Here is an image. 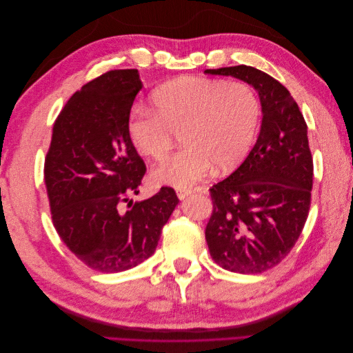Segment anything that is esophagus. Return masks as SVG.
Returning a JSON list of instances; mask_svg holds the SVG:
<instances>
[{
	"label": "esophagus",
	"instance_id": "esophagus-1",
	"mask_svg": "<svg viewBox=\"0 0 353 353\" xmlns=\"http://www.w3.org/2000/svg\"><path fill=\"white\" fill-rule=\"evenodd\" d=\"M191 194V190H176V196L179 200H184Z\"/></svg>",
	"mask_w": 353,
	"mask_h": 353
}]
</instances>
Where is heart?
<instances>
[{
  "instance_id": "obj_1",
  "label": "heart",
  "mask_w": 353,
  "mask_h": 353,
  "mask_svg": "<svg viewBox=\"0 0 353 353\" xmlns=\"http://www.w3.org/2000/svg\"><path fill=\"white\" fill-rule=\"evenodd\" d=\"M153 105H137L128 119L130 140L141 154L162 162L181 134L184 148L154 172L160 184L188 190L213 168L230 170L253 145L261 117L258 94L249 83L179 78L159 87Z\"/></svg>"
}]
</instances>
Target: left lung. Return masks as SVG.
Returning <instances> with one entry per match:
<instances>
[{
    "mask_svg": "<svg viewBox=\"0 0 353 353\" xmlns=\"http://www.w3.org/2000/svg\"><path fill=\"white\" fill-rule=\"evenodd\" d=\"M248 82L259 92L262 126L244 162L212 185L206 225L212 259L223 270L259 274L292 252L311 208L314 162L307 126L292 94L252 66L208 69Z\"/></svg>",
    "mask_w": 353,
    "mask_h": 353,
    "instance_id": "1",
    "label": "left lung"
}]
</instances>
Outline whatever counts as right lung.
Masks as SVG:
<instances>
[{
    "label": "right lung",
    "instance_id": "obj_1",
    "mask_svg": "<svg viewBox=\"0 0 353 353\" xmlns=\"http://www.w3.org/2000/svg\"><path fill=\"white\" fill-rule=\"evenodd\" d=\"M141 88L137 69L109 70L83 85L59 113L46 156L52 225L99 272L126 271L150 258L179 201L170 187L130 200L147 170L126 131Z\"/></svg>",
    "mask_w": 353,
    "mask_h": 353
}]
</instances>
